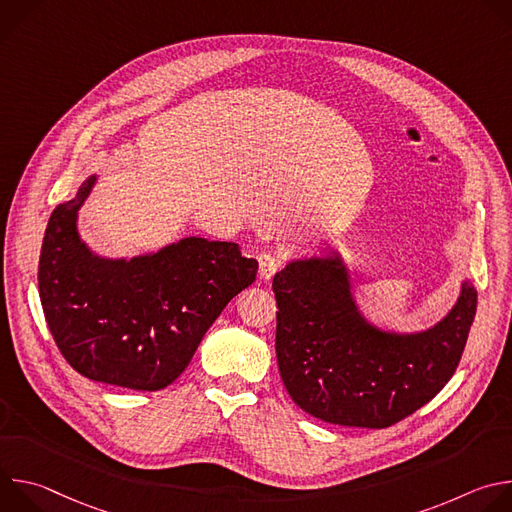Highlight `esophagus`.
Returning a JSON list of instances; mask_svg holds the SVG:
<instances>
[{
	"mask_svg": "<svg viewBox=\"0 0 512 512\" xmlns=\"http://www.w3.org/2000/svg\"><path fill=\"white\" fill-rule=\"evenodd\" d=\"M281 265H283V261H281L277 255H273V253H263V255L259 257V275H261V279L269 281V279L281 269Z\"/></svg>",
	"mask_w": 512,
	"mask_h": 512,
	"instance_id": "obj_1",
	"label": "esophagus"
}]
</instances>
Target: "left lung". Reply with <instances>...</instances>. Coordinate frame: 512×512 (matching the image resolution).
<instances>
[{"label":"left lung","instance_id":"8db88e82","mask_svg":"<svg viewBox=\"0 0 512 512\" xmlns=\"http://www.w3.org/2000/svg\"><path fill=\"white\" fill-rule=\"evenodd\" d=\"M350 289L336 251L289 261L275 273L279 375L306 413L383 429L429 403L456 373L476 316V289L464 281L448 316L415 334L364 320Z\"/></svg>","mask_w":512,"mask_h":512}]
</instances>
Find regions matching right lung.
<instances>
[{
    "label": "right lung",
    "instance_id": "1",
    "mask_svg": "<svg viewBox=\"0 0 512 512\" xmlns=\"http://www.w3.org/2000/svg\"><path fill=\"white\" fill-rule=\"evenodd\" d=\"M97 176L58 204L44 233L38 291L52 338L83 377L160 391L190 364L225 306L259 263L237 243L186 237L133 259L95 255L79 237V208Z\"/></svg>",
    "mask_w": 512,
    "mask_h": 512
}]
</instances>
